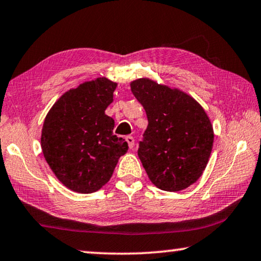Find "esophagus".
I'll return each instance as SVG.
<instances>
[{
	"label": "esophagus",
	"instance_id": "obj_1",
	"mask_svg": "<svg viewBox=\"0 0 261 261\" xmlns=\"http://www.w3.org/2000/svg\"><path fill=\"white\" fill-rule=\"evenodd\" d=\"M126 141L128 143V146H129V148L132 149L134 147V138L132 137V135H127L126 137Z\"/></svg>",
	"mask_w": 261,
	"mask_h": 261
}]
</instances>
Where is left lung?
Wrapping results in <instances>:
<instances>
[{
	"mask_svg": "<svg viewBox=\"0 0 261 261\" xmlns=\"http://www.w3.org/2000/svg\"><path fill=\"white\" fill-rule=\"evenodd\" d=\"M130 89L148 120L138 149L147 175L162 191L185 190L201 176L212 152L208 116L193 97L148 79Z\"/></svg>",
	"mask_w": 261,
	"mask_h": 261,
	"instance_id": "left-lung-1",
	"label": "left lung"
}]
</instances>
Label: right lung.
I'll return each instance as SVG.
<instances>
[{"label": "right lung", "instance_id": "add662e5", "mask_svg": "<svg viewBox=\"0 0 261 261\" xmlns=\"http://www.w3.org/2000/svg\"><path fill=\"white\" fill-rule=\"evenodd\" d=\"M116 86L106 77L85 82L63 94L44 120L43 155L56 177L71 191L100 190L128 150L127 142L113 134L114 120L105 114Z\"/></svg>", "mask_w": 261, "mask_h": 261}]
</instances>
